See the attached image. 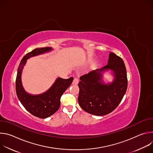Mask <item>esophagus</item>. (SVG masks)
<instances>
[{"label":"esophagus","mask_w":153,"mask_h":153,"mask_svg":"<svg viewBox=\"0 0 153 153\" xmlns=\"http://www.w3.org/2000/svg\"><path fill=\"white\" fill-rule=\"evenodd\" d=\"M78 83H79V79H78L77 77L74 78V80H73V84H76V85H77V84H78Z\"/></svg>","instance_id":"34e87169"}]
</instances>
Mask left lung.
Returning a JSON list of instances; mask_svg holds the SVG:
<instances>
[{
  "instance_id": "1",
  "label": "left lung",
  "mask_w": 153,
  "mask_h": 153,
  "mask_svg": "<svg viewBox=\"0 0 153 153\" xmlns=\"http://www.w3.org/2000/svg\"><path fill=\"white\" fill-rule=\"evenodd\" d=\"M111 69L115 78L106 84L102 80L103 71ZM78 102L84 111L96 116H104L117 107L128 86L126 67L122 59L114 53L109 55L108 64L80 77Z\"/></svg>"
}]
</instances>
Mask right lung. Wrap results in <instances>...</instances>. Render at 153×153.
I'll use <instances>...</instances> for the list:
<instances>
[{
    "mask_svg": "<svg viewBox=\"0 0 153 153\" xmlns=\"http://www.w3.org/2000/svg\"><path fill=\"white\" fill-rule=\"evenodd\" d=\"M51 50V47L36 48L27 53L20 61L16 80V90L20 102L29 113L41 119L50 117L59 110L60 97L71 84L74 79L73 77L67 79L59 77L48 91L39 95H31L24 90L22 85L21 74L27 60Z\"/></svg>",
    "mask_w": 153,
    "mask_h": 153,
    "instance_id": "obj_1",
    "label": "right lung"
}]
</instances>
